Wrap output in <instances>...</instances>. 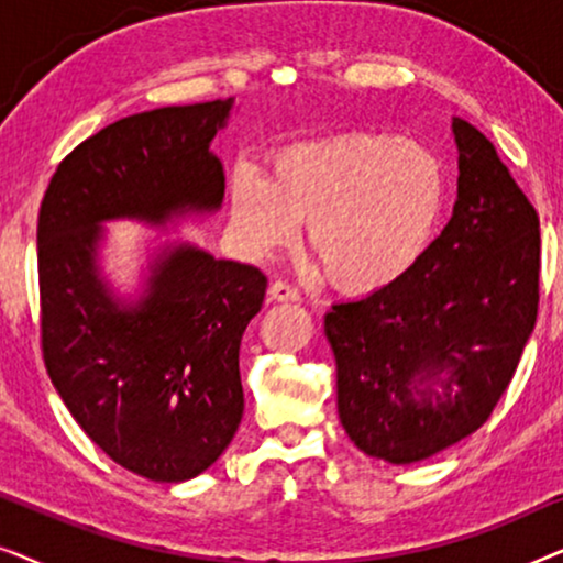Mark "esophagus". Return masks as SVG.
<instances>
[{
  "label": "esophagus",
  "instance_id": "obj_1",
  "mask_svg": "<svg viewBox=\"0 0 563 563\" xmlns=\"http://www.w3.org/2000/svg\"><path fill=\"white\" fill-rule=\"evenodd\" d=\"M268 299H274V302H297L299 291L287 282H274L268 287Z\"/></svg>",
  "mask_w": 563,
  "mask_h": 563
}]
</instances>
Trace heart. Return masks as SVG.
Returning a JSON list of instances; mask_svg holds the SVG:
<instances>
[{
	"label": "heart",
	"instance_id": "1",
	"mask_svg": "<svg viewBox=\"0 0 563 563\" xmlns=\"http://www.w3.org/2000/svg\"><path fill=\"white\" fill-rule=\"evenodd\" d=\"M443 161L415 141L343 133L284 148L272 179L238 168L230 184V225L251 256L289 249L307 222V243L330 282L374 291L422 258L443 218Z\"/></svg>",
	"mask_w": 563,
	"mask_h": 563
}]
</instances>
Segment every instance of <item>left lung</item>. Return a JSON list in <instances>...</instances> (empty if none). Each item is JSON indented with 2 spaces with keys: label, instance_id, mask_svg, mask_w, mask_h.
<instances>
[{
  "label": "left lung",
  "instance_id": "obj_1",
  "mask_svg": "<svg viewBox=\"0 0 563 563\" xmlns=\"http://www.w3.org/2000/svg\"><path fill=\"white\" fill-rule=\"evenodd\" d=\"M449 225L405 276L325 314L338 418L366 456L418 464L479 430L538 314L541 233L528 197L472 122L453 118Z\"/></svg>",
  "mask_w": 563,
  "mask_h": 563
}]
</instances>
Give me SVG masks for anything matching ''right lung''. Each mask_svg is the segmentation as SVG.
<instances>
[{
  "label": "right lung",
  "mask_w": 563,
  "mask_h": 563,
  "mask_svg": "<svg viewBox=\"0 0 563 563\" xmlns=\"http://www.w3.org/2000/svg\"><path fill=\"white\" fill-rule=\"evenodd\" d=\"M235 99L130 114L60 161L37 218L43 358L84 433L128 472L187 482L243 418L238 353L266 295L256 266L166 243L143 289L120 297L102 272L104 222L166 228L225 197L212 153Z\"/></svg>",
  "instance_id": "right-lung-1"
}]
</instances>
